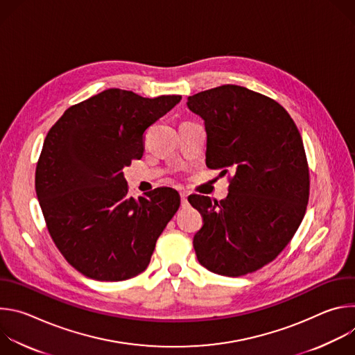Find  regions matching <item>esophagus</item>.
I'll return each instance as SVG.
<instances>
[{"mask_svg":"<svg viewBox=\"0 0 355 355\" xmlns=\"http://www.w3.org/2000/svg\"><path fill=\"white\" fill-rule=\"evenodd\" d=\"M180 196H181V205H182V207H187V205H188V192L182 191V192L180 193Z\"/></svg>","mask_w":355,"mask_h":355,"instance_id":"1","label":"esophagus"}]
</instances>
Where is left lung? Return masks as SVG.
I'll use <instances>...</instances> for the list:
<instances>
[{
    "label": "left lung",
    "mask_w": 355,
    "mask_h": 355,
    "mask_svg": "<svg viewBox=\"0 0 355 355\" xmlns=\"http://www.w3.org/2000/svg\"><path fill=\"white\" fill-rule=\"evenodd\" d=\"M204 121L207 166L234 171L225 199L191 195L204 216L193 236L196 259L209 271L239 277L271 263L296 233L309 199L302 136L274 99L240 85L188 96Z\"/></svg>",
    "instance_id": "1"
}]
</instances>
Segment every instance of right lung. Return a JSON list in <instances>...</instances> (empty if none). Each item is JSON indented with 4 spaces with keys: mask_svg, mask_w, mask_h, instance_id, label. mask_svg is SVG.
Wrapping results in <instances>:
<instances>
[{
    "mask_svg": "<svg viewBox=\"0 0 355 355\" xmlns=\"http://www.w3.org/2000/svg\"><path fill=\"white\" fill-rule=\"evenodd\" d=\"M181 95L143 98L110 88L70 107L49 130L35 187L47 230L64 259L96 281L143 272L180 208L168 187L128 195L123 168L143 156V133Z\"/></svg>",
    "mask_w": 355,
    "mask_h": 355,
    "instance_id": "add662e5",
    "label": "right lung"
}]
</instances>
